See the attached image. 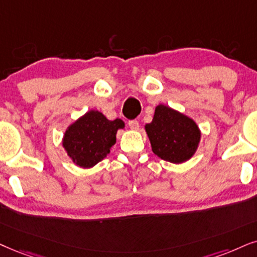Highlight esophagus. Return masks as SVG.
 I'll use <instances>...</instances> for the list:
<instances>
[{
  "instance_id": "1",
  "label": "esophagus",
  "mask_w": 257,
  "mask_h": 257,
  "mask_svg": "<svg viewBox=\"0 0 257 257\" xmlns=\"http://www.w3.org/2000/svg\"><path fill=\"white\" fill-rule=\"evenodd\" d=\"M129 126H131V129H133V131H138L139 129V122L136 121V119H132V121L128 122Z\"/></svg>"
}]
</instances>
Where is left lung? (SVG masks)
<instances>
[{
  "mask_svg": "<svg viewBox=\"0 0 257 257\" xmlns=\"http://www.w3.org/2000/svg\"><path fill=\"white\" fill-rule=\"evenodd\" d=\"M145 128L154 154L173 164L190 160L201 136L192 118L164 104L155 108L153 121Z\"/></svg>",
  "mask_w": 257,
  "mask_h": 257,
  "instance_id": "obj_1",
  "label": "left lung"
}]
</instances>
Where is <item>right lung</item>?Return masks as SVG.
Returning a JSON list of instances; mask_svg holds the SVG:
<instances>
[{
    "label": "right lung",
    "instance_id": "obj_1",
    "mask_svg": "<svg viewBox=\"0 0 257 257\" xmlns=\"http://www.w3.org/2000/svg\"><path fill=\"white\" fill-rule=\"evenodd\" d=\"M123 128L122 119L110 121L98 110H90L67 126L63 147L77 166L91 168L109 154L117 131Z\"/></svg>",
    "mask_w": 257,
    "mask_h": 257
}]
</instances>
